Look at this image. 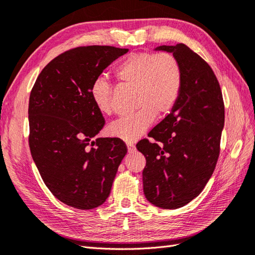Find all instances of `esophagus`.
Returning a JSON list of instances; mask_svg holds the SVG:
<instances>
[{
  "label": "esophagus",
  "instance_id": "1",
  "mask_svg": "<svg viewBox=\"0 0 255 255\" xmlns=\"http://www.w3.org/2000/svg\"><path fill=\"white\" fill-rule=\"evenodd\" d=\"M127 146H128V152H132V151L135 149V145H134V144H132V143H128V144H127Z\"/></svg>",
  "mask_w": 255,
  "mask_h": 255
}]
</instances>
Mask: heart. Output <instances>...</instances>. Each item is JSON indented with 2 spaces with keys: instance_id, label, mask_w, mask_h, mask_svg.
<instances>
[{
  "instance_id": "b5f03b06",
  "label": "heart",
  "mask_w": 255,
  "mask_h": 255,
  "mask_svg": "<svg viewBox=\"0 0 255 255\" xmlns=\"http://www.w3.org/2000/svg\"><path fill=\"white\" fill-rule=\"evenodd\" d=\"M115 75L119 82L136 89L135 106L138 110L110 124L107 132L124 142H135L151 126L156 115H167L177 105L182 89V69L171 53L144 52L123 59ZM89 95L96 109L110 115L112 89L105 78H96Z\"/></svg>"
}]
</instances>
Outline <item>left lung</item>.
Listing matches in <instances>:
<instances>
[{
    "instance_id": "left-lung-1",
    "label": "left lung",
    "mask_w": 255,
    "mask_h": 255,
    "mask_svg": "<svg viewBox=\"0 0 255 255\" xmlns=\"http://www.w3.org/2000/svg\"><path fill=\"white\" fill-rule=\"evenodd\" d=\"M182 69V89L171 112L136 148L146 158L143 190L151 204L175 209L188 204L205 188L216 167L225 107L219 83L199 54L183 43L160 46Z\"/></svg>"
}]
</instances>
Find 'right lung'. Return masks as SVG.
Here are the masks:
<instances>
[{"label":"right lung","mask_w":255,"mask_h":255,"mask_svg":"<svg viewBox=\"0 0 255 255\" xmlns=\"http://www.w3.org/2000/svg\"><path fill=\"white\" fill-rule=\"evenodd\" d=\"M128 49L78 47L56 56L39 74L28 107L29 147L44 184L78 209L104 204L128 148L117 137L93 140L105 119L89 89Z\"/></svg>","instance_id":"obj_1"}]
</instances>
